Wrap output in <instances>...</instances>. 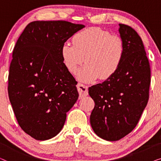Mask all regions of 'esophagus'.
I'll use <instances>...</instances> for the list:
<instances>
[{
  "label": "esophagus",
  "instance_id": "obj_1",
  "mask_svg": "<svg viewBox=\"0 0 161 161\" xmlns=\"http://www.w3.org/2000/svg\"><path fill=\"white\" fill-rule=\"evenodd\" d=\"M77 87H78V91L80 94V98L88 95V87L86 86L83 85L82 83H78Z\"/></svg>",
  "mask_w": 161,
  "mask_h": 161
}]
</instances>
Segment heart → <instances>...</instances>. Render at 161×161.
Masks as SVG:
<instances>
[{
  "label": "heart",
  "mask_w": 161,
  "mask_h": 161,
  "mask_svg": "<svg viewBox=\"0 0 161 161\" xmlns=\"http://www.w3.org/2000/svg\"><path fill=\"white\" fill-rule=\"evenodd\" d=\"M61 53L65 67L72 73L85 61L78 77L85 82H92L99 77L106 80L117 72L124 59L125 46L119 36L92 27L77 33L73 43L65 42Z\"/></svg>",
  "instance_id": "1"
}]
</instances>
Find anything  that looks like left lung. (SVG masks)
Listing matches in <instances>:
<instances>
[{
  "label": "left lung",
  "instance_id": "1",
  "mask_svg": "<svg viewBox=\"0 0 161 161\" xmlns=\"http://www.w3.org/2000/svg\"><path fill=\"white\" fill-rule=\"evenodd\" d=\"M125 54L117 72L102 83L89 88L94 101L90 123L103 139L114 142L135 128L147 106L150 85V67L143 42L136 31L119 24Z\"/></svg>",
  "mask_w": 161,
  "mask_h": 161
}]
</instances>
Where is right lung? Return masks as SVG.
I'll return each instance as SVG.
<instances>
[{
	"instance_id": "obj_1",
	"label": "right lung",
	"mask_w": 161,
	"mask_h": 161,
	"mask_svg": "<svg viewBox=\"0 0 161 161\" xmlns=\"http://www.w3.org/2000/svg\"><path fill=\"white\" fill-rule=\"evenodd\" d=\"M85 27L67 21H34L26 26L12 54L8 97L18 124L39 141L53 138L78 98V82L65 67L61 47Z\"/></svg>"
}]
</instances>
